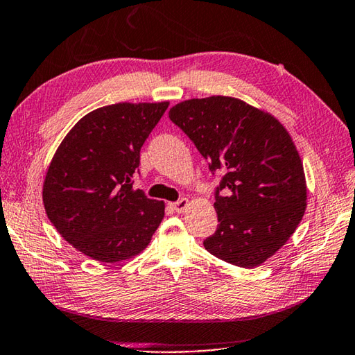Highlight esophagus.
Masks as SVG:
<instances>
[{"label": "esophagus", "instance_id": "1", "mask_svg": "<svg viewBox=\"0 0 355 355\" xmlns=\"http://www.w3.org/2000/svg\"><path fill=\"white\" fill-rule=\"evenodd\" d=\"M188 207V199H185V198H182V199H179L178 202H173L171 204V208L175 209L176 213H184V209Z\"/></svg>", "mask_w": 355, "mask_h": 355}]
</instances>
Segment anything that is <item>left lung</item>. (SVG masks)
<instances>
[{
	"mask_svg": "<svg viewBox=\"0 0 355 355\" xmlns=\"http://www.w3.org/2000/svg\"><path fill=\"white\" fill-rule=\"evenodd\" d=\"M168 116L209 171L222 173L214 190L219 225L205 250L242 268L263 263L291 237L306 208L305 173L291 136L271 114L228 96L184 101Z\"/></svg>",
	"mask_w": 355,
	"mask_h": 355,
	"instance_id": "1",
	"label": "left lung"
}]
</instances>
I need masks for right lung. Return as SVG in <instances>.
I'll use <instances>...</instances> for the list:
<instances>
[{
	"label": "right lung",
	"mask_w": 355,
	"mask_h": 355,
	"mask_svg": "<svg viewBox=\"0 0 355 355\" xmlns=\"http://www.w3.org/2000/svg\"><path fill=\"white\" fill-rule=\"evenodd\" d=\"M168 103H119L78 122L50 162L42 202L69 243L114 263L147 247L164 219V202L135 190L141 147Z\"/></svg>",
	"instance_id": "1"
}]
</instances>
